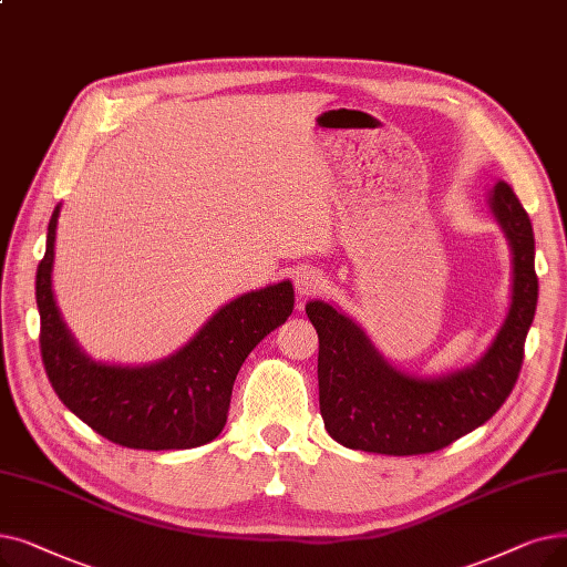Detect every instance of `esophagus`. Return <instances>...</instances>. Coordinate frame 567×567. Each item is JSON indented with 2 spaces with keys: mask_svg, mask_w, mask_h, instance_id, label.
<instances>
[{
  "mask_svg": "<svg viewBox=\"0 0 567 567\" xmlns=\"http://www.w3.org/2000/svg\"><path fill=\"white\" fill-rule=\"evenodd\" d=\"M324 287V276L319 268H301V274L297 276V291L299 297H315V293L322 291Z\"/></svg>",
  "mask_w": 567,
  "mask_h": 567,
  "instance_id": "1",
  "label": "esophagus"
}]
</instances>
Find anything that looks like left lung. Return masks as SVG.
<instances>
[{"label": "left lung", "instance_id": "1", "mask_svg": "<svg viewBox=\"0 0 567 567\" xmlns=\"http://www.w3.org/2000/svg\"><path fill=\"white\" fill-rule=\"evenodd\" d=\"M486 204L509 245L512 297L503 327L475 363L435 378L403 373L352 317L324 301L306 306L319 338V412L342 447L389 456L437 452L491 420L509 396L537 306L535 238L505 181Z\"/></svg>", "mask_w": 567, "mask_h": 567}]
</instances>
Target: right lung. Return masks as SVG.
Instances as JSON below:
<instances>
[{
  "instance_id": "add662e5",
  "label": "right lung",
  "mask_w": 567,
  "mask_h": 567,
  "mask_svg": "<svg viewBox=\"0 0 567 567\" xmlns=\"http://www.w3.org/2000/svg\"><path fill=\"white\" fill-rule=\"evenodd\" d=\"M60 204L48 223L37 270L41 357L60 401L92 431L130 450H189L223 433L243 361L293 310L289 280L240 293L219 308L183 348L143 365L87 357L53 297Z\"/></svg>"
}]
</instances>
